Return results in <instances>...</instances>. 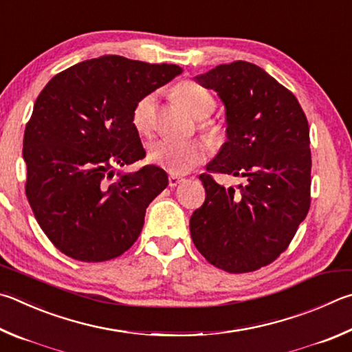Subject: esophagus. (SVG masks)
<instances>
[{"instance_id": "1", "label": "esophagus", "mask_w": 352, "mask_h": 352, "mask_svg": "<svg viewBox=\"0 0 352 352\" xmlns=\"http://www.w3.org/2000/svg\"><path fill=\"white\" fill-rule=\"evenodd\" d=\"M182 182H183L182 177H177V175H170V177H169V186H170V188L178 186V184H180Z\"/></svg>"}]
</instances>
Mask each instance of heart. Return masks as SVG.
I'll list each match as a JSON object with an SVG mask.
<instances>
[{"label":"heart","instance_id":"1","mask_svg":"<svg viewBox=\"0 0 352 352\" xmlns=\"http://www.w3.org/2000/svg\"><path fill=\"white\" fill-rule=\"evenodd\" d=\"M172 95L177 101L184 106L194 118L200 120V131L214 146H220L225 142V127L214 120H208L215 109V97L208 89L201 87L190 80H183L172 89ZM154 94L144 95L140 98L132 109L131 121L135 131L142 135H149L154 129L155 120ZM208 155V146L200 140H188V142H172V140H160L151 144L148 151V160L152 163L168 170L172 175L188 174L197 166H200Z\"/></svg>","mask_w":352,"mask_h":352}]
</instances>
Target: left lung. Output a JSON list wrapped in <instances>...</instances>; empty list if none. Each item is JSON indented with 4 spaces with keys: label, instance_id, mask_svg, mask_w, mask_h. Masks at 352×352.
I'll return each instance as SVG.
<instances>
[{
    "label": "left lung",
    "instance_id": "left-lung-1",
    "mask_svg": "<svg viewBox=\"0 0 352 352\" xmlns=\"http://www.w3.org/2000/svg\"><path fill=\"white\" fill-rule=\"evenodd\" d=\"M226 106L228 142L200 180L206 198L190 237L210 265L231 274L272 263L311 206L309 126L298 100L263 69L234 61L197 76ZM212 173L243 178L226 190Z\"/></svg>",
    "mask_w": 352,
    "mask_h": 352
}]
</instances>
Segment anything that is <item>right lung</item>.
I'll list each match as a JSON object with an SVG mask.
<instances>
[{"instance_id": "right-lung-1", "label": "right lung", "mask_w": 352, "mask_h": 352, "mask_svg": "<svg viewBox=\"0 0 352 352\" xmlns=\"http://www.w3.org/2000/svg\"><path fill=\"white\" fill-rule=\"evenodd\" d=\"M180 74L175 65L107 55L56 74L38 95L23 140L25 197L67 257L107 261L138 239L168 174L152 164L124 175L115 169L146 157L133 106Z\"/></svg>"}]
</instances>
